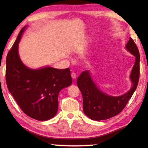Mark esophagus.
<instances>
[{
  "label": "esophagus",
  "mask_w": 148,
  "mask_h": 148,
  "mask_svg": "<svg viewBox=\"0 0 148 148\" xmlns=\"http://www.w3.org/2000/svg\"><path fill=\"white\" fill-rule=\"evenodd\" d=\"M71 76H72V78H73V79H76V77H77V75H76V73H75V72H72Z\"/></svg>",
  "instance_id": "esophagus-1"
}]
</instances>
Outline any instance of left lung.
I'll return each mask as SVG.
<instances>
[{
	"label": "left lung",
	"mask_w": 148,
	"mask_h": 148,
	"mask_svg": "<svg viewBox=\"0 0 148 148\" xmlns=\"http://www.w3.org/2000/svg\"><path fill=\"white\" fill-rule=\"evenodd\" d=\"M128 51L136 57L132 70L131 89L119 97H112L100 91L92 81L88 71H84L77 79V86L83 97L84 112L90 119L95 121L106 120L119 114L136 90L140 77V53L136 44L130 37L126 45Z\"/></svg>",
	"instance_id": "obj_1"
}]
</instances>
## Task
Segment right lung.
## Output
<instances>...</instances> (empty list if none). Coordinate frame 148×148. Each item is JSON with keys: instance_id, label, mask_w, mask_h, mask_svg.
Here are the masks:
<instances>
[{"instance_id": "add662e5", "label": "right lung", "mask_w": 148, "mask_h": 148, "mask_svg": "<svg viewBox=\"0 0 148 148\" xmlns=\"http://www.w3.org/2000/svg\"><path fill=\"white\" fill-rule=\"evenodd\" d=\"M25 27L22 28L6 57V81L9 91L27 116L38 121L53 117L58 110V95L62 89L71 86L69 68L45 67L28 69L18 55V44Z\"/></svg>"}]
</instances>
